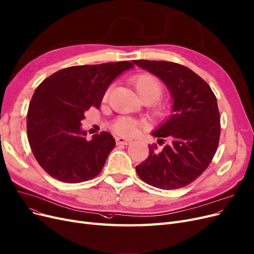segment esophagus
Masks as SVG:
<instances>
[{
	"instance_id": "34e87169",
	"label": "esophagus",
	"mask_w": 254,
	"mask_h": 254,
	"mask_svg": "<svg viewBox=\"0 0 254 254\" xmlns=\"http://www.w3.org/2000/svg\"><path fill=\"white\" fill-rule=\"evenodd\" d=\"M116 142L118 145H129L131 143V139L124 138V137H117Z\"/></svg>"
}]
</instances>
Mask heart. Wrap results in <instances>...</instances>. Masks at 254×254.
Wrapping results in <instances>:
<instances>
[{
    "mask_svg": "<svg viewBox=\"0 0 254 254\" xmlns=\"http://www.w3.org/2000/svg\"><path fill=\"white\" fill-rule=\"evenodd\" d=\"M130 83L134 87L139 99L146 104H151L150 106L154 116L164 118L169 115L171 104L168 101L160 99L163 94L164 87L159 78L150 73H139L131 77ZM110 89L111 87L105 91L103 97L104 101L107 100ZM141 126V122L134 119L119 117L110 124V129L118 135L130 136Z\"/></svg>",
    "mask_w": 254,
    "mask_h": 254,
    "instance_id": "b5f03b06",
    "label": "heart"
}]
</instances>
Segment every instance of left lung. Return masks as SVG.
<instances>
[{
	"instance_id": "1",
	"label": "left lung",
	"mask_w": 254,
	"mask_h": 254,
	"mask_svg": "<svg viewBox=\"0 0 254 254\" xmlns=\"http://www.w3.org/2000/svg\"><path fill=\"white\" fill-rule=\"evenodd\" d=\"M133 63L159 76L173 98L174 113L152 135L161 144L149 145L147 160L135 167L148 185L170 190L195 181L211 163L221 135L220 111L212 89L188 67L166 61Z\"/></svg>"
}]
</instances>
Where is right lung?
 I'll use <instances>...</instances> for the list:
<instances>
[{
	"label": "right lung",
	"instance_id": "obj_1",
	"mask_svg": "<svg viewBox=\"0 0 254 254\" xmlns=\"http://www.w3.org/2000/svg\"><path fill=\"white\" fill-rule=\"evenodd\" d=\"M132 67L127 61L71 66L37 87L27 112V136L34 157L50 177L82 183L102 171L115 138L102 131L88 141L81 121L85 111L100 107L109 84Z\"/></svg>",
	"mask_w": 254,
	"mask_h": 254
}]
</instances>
